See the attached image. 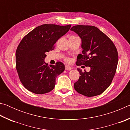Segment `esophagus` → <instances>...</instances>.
Instances as JSON below:
<instances>
[{
    "mask_svg": "<svg viewBox=\"0 0 130 130\" xmlns=\"http://www.w3.org/2000/svg\"><path fill=\"white\" fill-rule=\"evenodd\" d=\"M72 68L71 67H70L69 65H65V69L66 70H70L72 69Z\"/></svg>",
    "mask_w": 130,
    "mask_h": 130,
    "instance_id": "34e87169",
    "label": "esophagus"
}]
</instances>
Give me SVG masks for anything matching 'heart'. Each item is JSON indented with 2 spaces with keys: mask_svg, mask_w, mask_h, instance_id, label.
Segmentation results:
<instances>
[{
  "mask_svg": "<svg viewBox=\"0 0 130 130\" xmlns=\"http://www.w3.org/2000/svg\"><path fill=\"white\" fill-rule=\"evenodd\" d=\"M65 61H67V62H69L70 61V58H69V57H65Z\"/></svg>",
  "mask_w": 130,
  "mask_h": 130,
  "instance_id": "obj_1",
  "label": "heart"
}]
</instances>
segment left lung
I'll use <instances>...</instances> for the list:
<instances>
[{"mask_svg": "<svg viewBox=\"0 0 130 130\" xmlns=\"http://www.w3.org/2000/svg\"><path fill=\"white\" fill-rule=\"evenodd\" d=\"M82 40V54H78L76 64L89 67V72L80 73L78 80L74 84L78 93L92 97L103 93L111 84L118 62L116 47L109 37L93 26L76 25L70 28Z\"/></svg>", "mask_w": 130, "mask_h": 130, "instance_id": "left-lung-1", "label": "left lung"}]
</instances>
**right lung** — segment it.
I'll use <instances>...</instances> for the list:
<instances>
[{"mask_svg":"<svg viewBox=\"0 0 130 130\" xmlns=\"http://www.w3.org/2000/svg\"><path fill=\"white\" fill-rule=\"evenodd\" d=\"M70 27L71 25L45 24L28 32L20 42L15 54L16 69L19 80L28 91L44 94L54 89L57 76L64 71L65 65L58 61L48 66L44 59Z\"/></svg>","mask_w":130,"mask_h":130,"instance_id":"1","label":"right lung"}]
</instances>
